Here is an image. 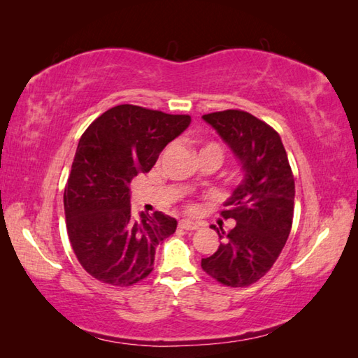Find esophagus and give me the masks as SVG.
Segmentation results:
<instances>
[{
  "mask_svg": "<svg viewBox=\"0 0 358 358\" xmlns=\"http://www.w3.org/2000/svg\"><path fill=\"white\" fill-rule=\"evenodd\" d=\"M180 227H181V229H186V231H195V229H199L200 224L191 222V220H181Z\"/></svg>",
  "mask_w": 358,
  "mask_h": 358,
  "instance_id": "obj_1",
  "label": "esophagus"
}]
</instances>
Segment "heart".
Returning <instances> with one entry per match:
<instances>
[{"instance_id":"obj_1","label":"heart","mask_w":358,"mask_h":358,"mask_svg":"<svg viewBox=\"0 0 358 358\" xmlns=\"http://www.w3.org/2000/svg\"><path fill=\"white\" fill-rule=\"evenodd\" d=\"M204 149H214V150H217L220 155H222V150H220V148L218 146H215V144H209V146H206Z\"/></svg>"}]
</instances>
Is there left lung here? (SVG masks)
Returning <instances> with one entry per match:
<instances>
[{
  "label": "left lung",
  "mask_w": 358,
  "mask_h": 358,
  "mask_svg": "<svg viewBox=\"0 0 358 358\" xmlns=\"http://www.w3.org/2000/svg\"><path fill=\"white\" fill-rule=\"evenodd\" d=\"M203 120L232 150L243 180L222 212L235 226L227 234L210 226L222 243L203 258L201 268L226 286H249L272 268L286 245L294 218V175L280 135L264 121L234 109Z\"/></svg>",
  "instance_id": "left-lung-1"
}]
</instances>
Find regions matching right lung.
Returning a JSON list of instances; mask_svg holds the SVG:
<instances>
[{
	"instance_id": "1",
	"label": "right lung",
	"mask_w": 358,
	"mask_h": 358,
	"mask_svg": "<svg viewBox=\"0 0 358 358\" xmlns=\"http://www.w3.org/2000/svg\"><path fill=\"white\" fill-rule=\"evenodd\" d=\"M191 124L132 104L106 110L81 135L64 189L67 235L80 264L94 278L131 286L154 269L155 248L177 220L131 210V181L149 172L167 143Z\"/></svg>"
}]
</instances>
